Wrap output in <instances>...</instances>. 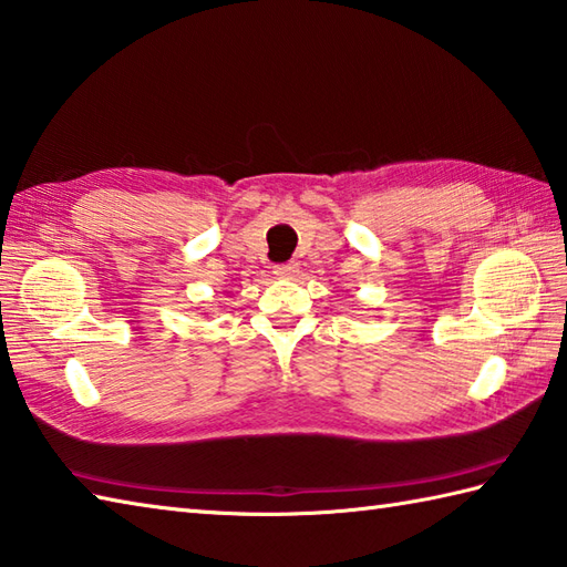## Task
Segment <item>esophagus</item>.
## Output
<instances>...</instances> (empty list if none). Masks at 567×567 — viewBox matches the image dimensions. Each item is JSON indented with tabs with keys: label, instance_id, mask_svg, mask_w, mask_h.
Segmentation results:
<instances>
[{
	"label": "esophagus",
	"instance_id": "obj_1",
	"mask_svg": "<svg viewBox=\"0 0 567 567\" xmlns=\"http://www.w3.org/2000/svg\"><path fill=\"white\" fill-rule=\"evenodd\" d=\"M299 272L297 262H287V265H277L275 268V275L282 277V280H292V277Z\"/></svg>",
	"mask_w": 567,
	"mask_h": 567
}]
</instances>
